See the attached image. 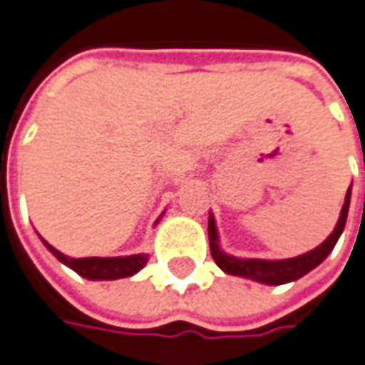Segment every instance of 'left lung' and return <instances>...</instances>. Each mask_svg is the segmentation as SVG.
<instances>
[{"instance_id":"8db88e82","label":"left lung","mask_w":365,"mask_h":365,"mask_svg":"<svg viewBox=\"0 0 365 365\" xmlns=\"http://www.w3.org/2000/svg\"><path fill=\"white\" fill-rule=\"evenodd\" d=\"M349 191L345 195V203H343V210H341V217L337 222V228L333 230V234L317 246L314 250L296 257V259H287V261H261V259H236V257H230L226 252L220 250L217 246V232H215V224H213V217L210 215V248L213 261L217 263V267L222 271H226L230 275H240V277H248V279H255V282L267 283V285H282V283L294 282V279H300L302 275H306L308 271H312L317 264H320L329 252L335 248L337 245L339 236L345 228V222H347V211H349Z\"/></svg>"}]
</instances>
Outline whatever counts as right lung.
Wrapping results in <instances>:
<instances>
[{
  "mask_svg": "<svg viewBox=\"0 0 365 365\" xmlns=\"http://www.w3.org/2000/svg\"><path fill=\"white\" fill-rule=\"evenodd\" d=\"M46 245V242H45ZM46 248L67 267H71L76 273H80L86 279H120L137 273L143 264L148 263L145 255H133V257H110V259H101V257H88V259H69L61 255L57 248L46 245Z\"/></svg>",
  "mask_w": 365,
  "mask_h": 365,
  "instance_id": "obj_1",
  "label": "right lung"
}]
</instances>
